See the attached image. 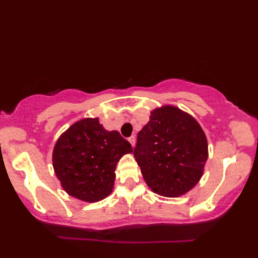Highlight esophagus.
I'll return each instance as SVG.
<instances>
[{"instance_id":"obj_1","label":"esophagus","mask_w":258,"mask_h":258,"mask_svg":"<svg viewBox=\"0 0 258 258\" xmlns=\"http://www.w3.org/2000/svg\"><path fill=\"white\" fill-rule=\"evenodd\" d=\"M128 142L131 143V145H132V146L134 147V146H135V142H136L135 136H131V138H128Z\"/></svg>"}]
</instances>
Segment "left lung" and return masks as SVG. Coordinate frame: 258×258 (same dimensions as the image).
<instances>
[{
    "mask_svg": "<svg viewBox=\"0 0 258 258\" xmlns=\"http://www.w3.org/2000/svg\"><path fill=\"white\" fill-rule=\"evenodd\" d=\"M133 154L154 193L176 197L199 183L207 161V140L197 120L166 105L151 112Z\"/></svg>",
    "mask_w": 258,
    "mask_h": 258,
    "instance_id": "8db88e82",
    "label": "left lung"
}]
</instances>
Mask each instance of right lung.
<instances>
[{
    "label": "right lung",
    "instance_id": "add662e5",
    "mask_svg": "<svg viewBox=\"0 0 258 258\" xmlns=\"http://www.w3.org/2000/svg\"><path fill=\"white\" fill-rule=\"evenodd\" d=\"M132 152L117 131H106L98 118H83L59 136L53 167L69 195L94 203L111 194L116 164Z\"/></svg>",
    "mask_w": 258,
    "mask_h": 258
}]
</instances>
